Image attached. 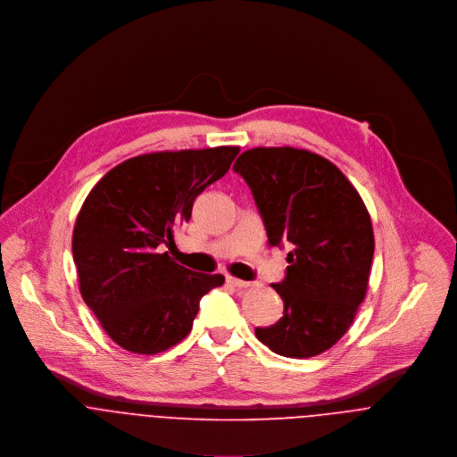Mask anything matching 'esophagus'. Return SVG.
I'll list each match as a JSON object with an SVG mask.
<instances>
[{"instance_id": "obj_1", "label": "esophagus", "mask_w": 457, "mask_h": 457, "mask_svg": "<svg viewBox=\"0 0 457 457\" xmlns=\"http://www.w3.org/2000/svg\"><path fill=\"white\" fill-rule=\"evenodd\" d=\"M227 283L232 285V287H236V288H248V287L252 285V283L243 281V279H237V278H234V276H227Z\"/></svg>"}]
</instances>
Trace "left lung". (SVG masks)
Masks as SVG:
<instances>
[{"instance_id": "left-lung-1", "label": "left lung", "mask_w": 457, "mask_h": 457, "mask_svg": "<svg viewBox=\"0 0 457 457\" xmlns=\"http://www.w3.org/2000/svg\"><path fill=\"white\" fill-rule=\"evenodd\" d=\"M248 183L267 245H287V276L270 287L283 317L255 334L274 353L308 359L336 345L364 301L375 252L370 212L346 176L308 149L253 147L234 163Z\"/></svg>"}]
</instances>
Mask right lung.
I'll list each match as a JSON object with an SVG mask.
<instances>
[{"label": "right lung", "instance_id": "add662e5", "mask_svg": "<svg viewBox=\"0 0 457 457\" xmlns=\"http://www.w3.org/2000/svg\"><path fill=\"white\" fill-rule=\"evenodd\" d=\"M237 145L160 151L109 170L86 196L73 227L79 288L121 348L154 355L183 341L198 301L221 274L194 272L162 245L192 218L196 196L227 174Z\"/></svg>", "mask_w": 457, "mask_h": 457}]
</instances>
